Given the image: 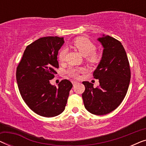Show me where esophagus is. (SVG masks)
Returning <instances> with one entry per match:
<instances>
[{"label": "esophagus", "instance_id": "1", "mask_svg": "<svg viewBox=\"0 0 146 146\" xmlns=\"http://www.w3.org/2000/svg\"><path fill=\"white\" fill-rule=\"evenodd\" d=\"M72 84H73L74 86H75L78 84V82H76V81H72Z\"/></svg>", "mask_w": 146, "mask_h": 146}]
</instances>
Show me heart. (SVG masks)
<instances>
[{
    "instance_id": "1",
    "label": "heart",
    "mask_w": 146,
    "mask_h": 146,
    "mask_svg": "<svg viewBox=\"0 0 146 146\" xmlns=\"http://www.w3.org/2000/svg\"><path fill=\"white\" fill-rule=\"evenodd\" d=\"M72 45L75 47L82 54L85 56V60L88 63L91 65H95L100 61L101 56L98 52L95 51L96 45L86 37L80 36L74 39L72 42ZM66 50L62 48L59 52L58 60L63 62L65 59ZM83 70L81 68H70L68 70L67 73L70 76L74 78H78L80 73L82 72Z\"/></svg>"
}]
</instances>
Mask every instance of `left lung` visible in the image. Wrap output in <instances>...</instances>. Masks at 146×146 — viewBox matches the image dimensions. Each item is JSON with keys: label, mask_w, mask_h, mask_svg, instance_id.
<instances>
[{"label": "left lung", "mask_w": 146, "mask_h": 146, "mask_svg": "<svg viewBox=\"0 0 146 146\" xmlns=\"http://www.w3.org/2000/svg\"><path fill=\"white\" fill-rule=\"evenodd\" d=\"M99 38L104 47L102 58L93 73L100 85L83 82L85 108L95 115H105L114 110L123 101L128 90L131 70L128 58L120 42L106 36Z\"/></svg>", "instance_id": "obj_1"}]
</instances>
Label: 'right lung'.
<instances>
[{
	"instance_id": "add662e5",
	"label": "right lung",
	"mask_w": 146,
	"mask_h": 146,
	"mask_svg": "<svg viewBox=\"0 0 146 146\" xmlns=\"http://www.w3.org/2000/svg\"><path fill=\"white\" fill-rule=\"evenodd\" d=\"M64 38L42 37L26 48L17 68L18 87L23 100L36 114L54 117L64 110L72 84L62 80L58 88L51 85L58 68L57 56Z\"/></svg>"
}]
</instances>
